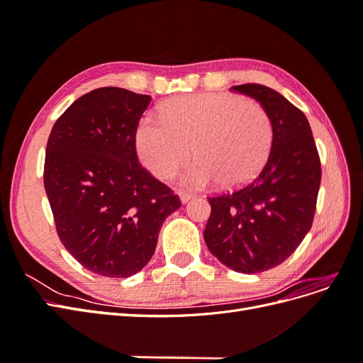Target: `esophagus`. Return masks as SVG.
<instances>
[{
    "mask_svg": "<svg viewBox=\"0 0 363 363\" xmlns=\"http://www.w3.org/2000/svg\"><path fill=\"white\" fill-rule=\"evenodd\" d=\"M192 199H194L192 194H189V192H180V200H182V203H188V201L192 200Z\"/></svg>",
    "mask_w": 363,
    "mask_h": 363,
    "instance_id": "obj_1",
    "label": "esophagus"
}]
</instances>
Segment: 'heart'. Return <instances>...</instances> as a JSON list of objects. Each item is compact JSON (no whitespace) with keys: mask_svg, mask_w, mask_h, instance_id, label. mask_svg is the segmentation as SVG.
Segmentation results:
<instances>
[{"mask_svg":"<svg viewBox=\"0 0 363 363\" xmlns=\"http://www.w3.org/2000/svg\"><path fill=\"white\" fill-rule=\"evenodd\" d=\"M162 117L147 115L136 130L140 162L157 177H169L192 152L199 157L180 182L203 188L218 180L239 188L259 175L272 148L274 127L260 103L230 94L172 98Z\"/></svg>","mask_w":363,"mask_h":363,"instance_id":"b5f03b06","label":"heart"}]
</instances>
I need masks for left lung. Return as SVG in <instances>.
Segmentation results:
<instances>
[{
	"label": "left lung",
	"mask_w": 363,
	"mask_h": 363,
	"mask_svg": "<svg viewBox=\"0 0 363 363\" xmlns=\"http://www.w3.org/2000/svg\"><path fill=\"white\" fill-rule=\"evenodd\" d=\"M233 92L255 98L274 127L271 155L255 180L208 196L204 240L233 271L255 274L286 260L309 232L321 183V162L309 121L271 87L247 83Z\"/></svg>",
	"instance_id": "left-lung-1"
}]
</instances>
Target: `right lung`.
Returning a JSON list of instances; mask_svg holds the SVG:
<instances>
[{
  "mask_svg": "<svg viewBox=\"0 0 363 363\" xmlns=\"http://www.w3.org/2000/svg\"><path fill=\"white\" fill-rule=\"evenodd\" d=\"M150 95L100 87L75 100L48 138L43 186L60 242L86 269L125 279L155 255L160 227L182 206L138 160Z\"/></svg>",
  "mask_w": 363,
  "mask_h": 363,
  "instance_id": "1",
  "label": "right lung"
}]
</instances>
